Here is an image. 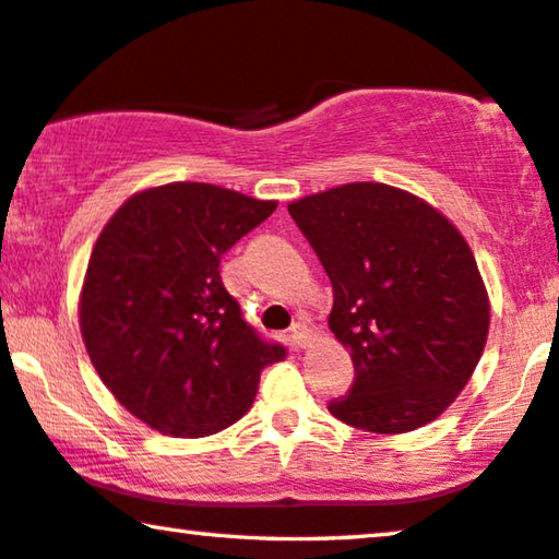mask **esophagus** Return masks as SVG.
I'll return each mask as SVG.
<instances>
[{
	"mask_svg": "<svg viewBox=\"0 0 559 559\" xmlns=\"http://www.w3.org/2000/svg\"><path fill=\"white\" fill-rule=\"evenodd\" d=\"M292 337L299 347H309L311 340H314V332H311V326L307 322H296L292 326Z\"/></svg>",
	"mask_w": 559,
	"mask_h": 559,
	"instance_id": "obj_1",
	"label": "esophagus"
}]
</instances>
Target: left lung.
Here are the masks:
<instances>
[{"label": "left lung", "mask_w": 559, "mask_h": 559, "mask_svg": "<svg viewBox=\"0 0 559 559\" xmlns=\"http://www.w3.org/2000/svg\"><path fill=\"white\" fill-rule=\"evenodd\" d=\"M332 281L330 330L355 381L330 414L373 435L435 421L478 366L490 301L471 245L429 202L378 181L288 204Z\"/></svg>", "instance_id": "1"}]
</instances>
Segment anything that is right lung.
<instances>
[{
  "mask_svg": "<svg viewBox=\"0 0 559 559\" xmlns=\"http://www.w3.org/2000/svg\"><path fill=\"white\" fill-rule=\"evenodd\" d=\"M275 206L174 181L132 193L96 237L81 337L111 396L160 435L227 429L252 406L260 370L286 355L245 324L219 275V258Z\"/></svg>",
  "mask_w": 559,
  "mask_h": 559,
  "instance_id": "obj_1",
  "label": "right lung"
}]
</instances>
